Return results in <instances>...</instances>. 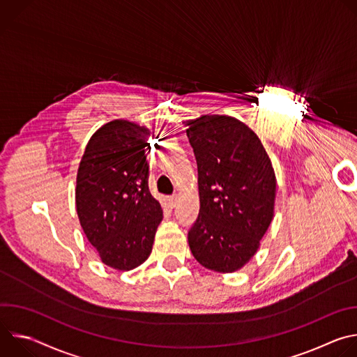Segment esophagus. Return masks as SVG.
Instances as JSON below:
<instances>
[{"mask_svg": "<svg viewBox=\"0 0 357 357\" xmlns=\"http://www.w3.org/2000/svg\"><path fill=\"white\" fill-rule=\"evenodd\" d=\"M178 202H179V199H178V196H171V197H168V205H169V208H176V205H178Z\"/></svg>", "mask_w": 357, "mask_h": 357, "instance_id": "obj_1", "label": "esophagus"}]
</instances>
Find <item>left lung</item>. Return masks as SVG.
<instances>
[{
  "mask_svg": "<svg viewBox=\"0 0 357 357\" xmlns=\"http://www.w3.org/2000/svg\"><path fill=\"white\" fill-rule=\"evenodd\" d=\"M186 126L200 200L189 247L205 268L234 273L257 252L273 220L274 168L256 132L234 117L208 114Z\"/></svg>",
  "mask_w": 357,
  "mask_h": 357,
  "instance_id": "1",
  "label": "left lung"
}]
</instances>
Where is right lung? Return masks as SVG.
<instances>
[{
    "label": "right lung",
    "mask_w": 357,
    "mask_h": 357,
    "mask_svg": "<svg viewBox=\"0 0 357 357\" xmlns=\"http://www.w3.org/2000/svg\"><path fill=\"white\" fill-rule=\"evenodd\" d=\"M151 131L113 120L89 139L76 178L80 226L106 266L130 271L152 251L162 220L148 188L146 144Z\"/></svg>",
    "instance_id": "obj_1"
}]
</instances>
